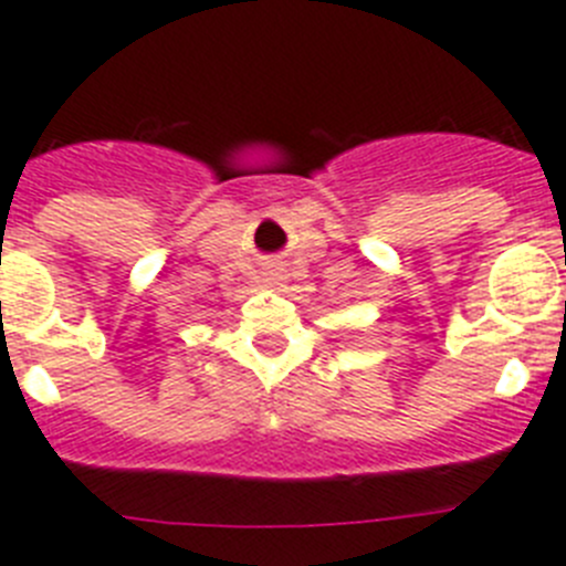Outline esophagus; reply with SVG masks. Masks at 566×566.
<instances>
[{
    "label": "esophagus",
    "instance_id": "34e87169",
    "mask_svg": "<svg viewBox=\"0 0 566 566\" xmlns=\"http://www.w3.org/2000/svg\"><path fill=\"white\" fill-rule=\"evenodd\" d=\"M264 275H268V282H270V284H279V282H282V270H279V268H270Z\"/></svg>",
    "mask_w": 566,
    "mask_h": 566
}]
</instances>
